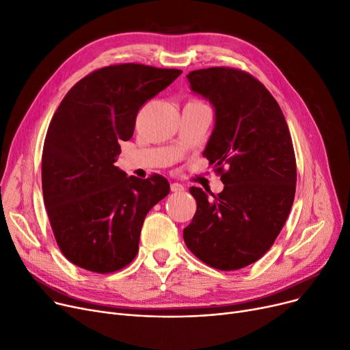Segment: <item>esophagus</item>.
I'll list each match as a JSON object with an SVG mask.
<instances>
[{
    "label": "esophagus",
    "mask_w": 350,
    "mask_h": 350,
    "mask_svg": "<svg viewBox=\"0 0 350 350\" xmlns=\"http://www.w3.org/2000/svg\"><path fill=\"white\" fill-rule=\"evenodd\" d=\"M170 190L174 193H181V191H185V186H181L180 183H172Z\"/></svg>",
    "instance_id": "34e87169"
}]
</instances>
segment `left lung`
<instances>
[{
	"label": "left lung",
	"instance_id": "8db88e82",
	"mask_svg": "<svg viewBox=\"0 0 350 350\" xmlns=\"http://www.w3.org/2000/svg\"><path fill=\"white\" fill-rule=\"evenodd\" d=\"M187 81L215 107L203 156L224 190L210 197L190 189L197 210L183 237L200 261L235 271L258 261L280 235L295 198V152L278 102L251 73L214 66Z\"/></svg>",
	"mask_w": 350,
	"mask_h": 350
}]
</instances>
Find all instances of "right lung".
<instances>
[{"label": "right lung", "mask_w": 350, "mask_h": 350, "mask_svg": "<svg viewBox=\"0 0 350 350\" xmlns=\"http://www.w3.org/2000/svg\"><path fill=\"white\" fill-rule=\"evenodd\" d=\"M180 69L109 65L73 85L49 123L42 150V194L55 240L72 264L116 272L139 251L146 214L169 194L160 174L127 177L113 164L133 136L139 109Z\"/></svg>", "instance_id": "add662e5"}]
</instances>
